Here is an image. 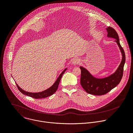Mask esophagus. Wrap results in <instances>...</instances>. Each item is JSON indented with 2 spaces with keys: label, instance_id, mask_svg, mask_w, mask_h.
I'll return each instance as SVG.
<instances>
[{
  "label": "esophagus",
  "instance_id": "1",
  "mask_svg": "<svg viewBox=\"0 0 133 133\" xmlns=\"http://www.w3.org/2000/svg\"><path fill=\"white\" fill-rule=\"evenodd\" d=\"M80 63V60L78 59V58H75L72 60V63L73 65H77L79 63Z\"/></svg>",
  "mask_w": 133,
  "mask_h": 133
}]
</instances>
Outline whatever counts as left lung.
Masks as SVG:
<instances>
[{
	"label": "left lung",
	"instance_id": "obj_1",
	"mask_svg": "<svg viewBox=\"0 0 133 133\" xmlns=\"http://www.w3.org/2000/svg\"><path fill=\"white\" fill-rule=\"evenodd\" d=\"M108 37L116 39V42L122 55L120 65L114 73L103 78H97L94 77L85 68L80 66L81 78L80 84L83 89L88 94L101 96L110 91L120 82L123 75V68L125 63V52L119 43L118 34L112 27L107 28Z\"/></svg>",
	"mask_w": 133,
	"mask_h": 133
}]
</instances>
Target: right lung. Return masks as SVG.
<instances>
[{
  "label": "right lung",
  "mask_w": 133,
  "mask_h": 133,
  "mask_svg": "<svg viewBox=\"0 0 133 133\" xmlns=\"http://www.w3.org/2000/svg\"><path fill=\"white\" fill-rule=\"evenodd\" d=\"M67 68L65 69L63 72L60 74V75L59 76V77H58V78L57 79V80H56V81L55 82V83L50 87L49 88V89L44 90L42 92H37V93H32V92H26L24 90H23V89H22L21 88H20V87L16 83V85L18 87V89L19 90V91L23 95H25L26 96H29L30 97L33 98L34 99H41V98H45L46 97H48L49 96H51V95H53L57 90L58 85L59 84L61 79L62 78V77L63 76V75L64 74V73L65 72V71L66 70Z\"/></svg>",
  "instance_id": "right-lung-1"
}]
</instances>
